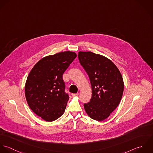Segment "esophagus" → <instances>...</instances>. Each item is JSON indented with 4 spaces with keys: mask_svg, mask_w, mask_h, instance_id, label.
I'll return each mask as SVG.
<instances>
[{
    "mask_svg": "<svg viewBox=\"0 0 153 153\" xmlns=\"http://www.w3.org/2000/svg\"><path fill=\"white\" fill-rule=\"evenodd\" d=\"M79 95V93H73V94H72V96L73 97H76V96H77Z\"/></svg>",
    "mask_w": 153,
    "mask_h": 153,
    "instance_id": "obj_1",
    "label": "esophagus"
}]
</instances>
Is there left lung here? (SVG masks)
Returning a JSON list of instances; mask_svg holds the SVG:
<instances>
[{
	"mask_svg": "<svg viewBox=\"0 0 153 153\" xmlns=\"http://www.w3.org/2000/svg\"><path fill=\"white\" fill-rule=\"evenodd\" d=\"M78 58L92 86V98L84 104L85 110L93 120L103 121L121 102L124 88L122 74L112 61L102 55L79 51Z\"/></svg>",
	"mask_w": 153,
	"mask_h": 153,
	"instance_id": "8db88e82",
	"label": "left lung"
}]
</instances>
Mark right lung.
Instances as JSON below:
<instances>
[{
  "label": "right lung",
  "mask_w": 153,
  "mask_h": 153,
  "mask_svg": "<svg viewBox=\"0 0 153 153\" xmlns=\"http://www.w3.org/2000/svg\"><path fill=\"white\" fill-rule=\"evenodd\" d=\"M76 53L64 51L47 56L31 69L25 85V94L31 110L47 122L64 114L69 97L65 93L62 74Z\"/></svg>",
  "instance_id": "right-lung-1"
}]
</instances>
